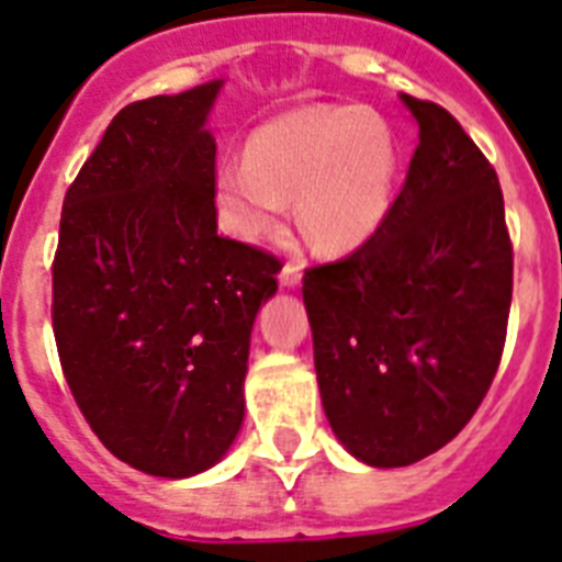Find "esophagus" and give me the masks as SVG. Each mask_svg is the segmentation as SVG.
<instances>
[{
    "label": "esophagus",
    "instance_id": "34e87169",
    "mask_svg": "<svg viewBox=\"0 0 562 562\" xmlns=\"http://www.w3.org/2000/svg\"><path fill=\"white\" fill-rule=\"evenodd\" d=\"M300 280H303V266L300 262H294V259H289L285 266L280 268V285H300Z\"/></svg>",
    "mask_w": 562,
    "mask_h": 562
}]
</instances>
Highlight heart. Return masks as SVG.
Segmentation results:
<instances>
[{
    "instance_id": "b5f03b06",
    "label": "heart",
    "mask_w": 562,
    "mask_h": 562,
    "mask_svg": "<svg viewBox=\"0 0 562 562\" xmlns=\"http://www.w3.org/2000/svg\"><path fill=\"white\" fill-rule=\"evenodd\" d=\"M400 139L371 108L305 105L262 122L248 159L216 171V209L239 239L280 228L294 196L305 237L325 251H348L376 234L394 202Z\"/></svg>"
}]
</instances>
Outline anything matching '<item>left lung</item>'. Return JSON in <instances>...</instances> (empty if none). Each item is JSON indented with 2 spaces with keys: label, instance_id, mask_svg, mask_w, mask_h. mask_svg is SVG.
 <instances>
[{
  "label": "left lung",
  "instance_id": "8db88e82",
  "mask_svg": "<svg viewBox=\"0 0 562 562\" xmlns=\"http://www.w3.org/2000/svg\"><path fill=\"white\" fill-rule=\"evenodd\" d=\"M403 102L419 145L385 223L303 277L325 417L376 469L440 451L474 417L499 369L514 285L494 165L446 108Z\"/></svg>",
  "mask_w": 562,
  "mask_h": 562
}]
</instances>
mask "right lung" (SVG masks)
Returning <instances> with one entry per match:
<instances>
[{
    "label": "right lung",
    "mask_w": 562,
    "mask_h": 562,
    "mask_svg": "<svg viewBox=\"0 0 562 562\" xmlns=\"http://www.w3.org/2000/svg\"><path fill=\"white\" fill-rule=\"evenodd\" d=\"M220 82L122 108L65 193L54 337L79 412L154 477L211 469L243 426L251 325L280 259L216 234Z\"/></svg>",
    "instance_id": "right-lung-1"
}]
</instances>
